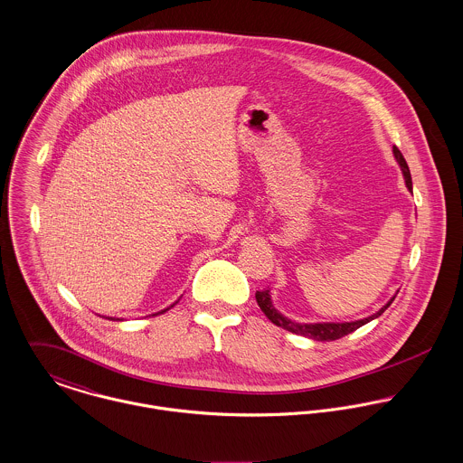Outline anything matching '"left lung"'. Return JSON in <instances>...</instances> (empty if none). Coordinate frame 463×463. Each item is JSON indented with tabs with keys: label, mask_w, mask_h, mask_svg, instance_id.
<instances>
[{
	"label": "left lung",
	"mask_w": 463,
	"mask_h": 463,
	"mask_svg": "<svg viewBox=\"0 0 463 463\" xmlns=\"http://www.w3.org/2000/svg\"><path fill=\"white\" fill-rule=\"evenodd\" d=\"M392 155L403 173V178H405V184L407 188L412 192V178H411V171H409V165L403 158V155L400 153V149L396 146H392ZM255 299H257V305L260 307V310L264 312V316L268 319L271 320L273 324H277L279 327H284L290 333H296V335H303V336H308V338H314V340H319V342H331V340H338L353 331H356L357 327L364 326L366 322L370 320L377 319L379 316L384 314V310L390 307L394 299L392 296V299L373 316L366 317V319L353 320V322H316V324H299V322H294V320L287 319L285 316H282L275 307H273V301H271V296H269V290H257L255 292Z\"/></svg>",
	"instance_id": "left-lung-1"
}]
</instances>
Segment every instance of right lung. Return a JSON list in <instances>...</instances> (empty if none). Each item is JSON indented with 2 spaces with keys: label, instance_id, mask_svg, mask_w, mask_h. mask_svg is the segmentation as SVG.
Segmentation results:
<instances>
[{
  "label": "right lung",
  "instance_id": "obj_1",
  "mask_svg": "<svg viewBox=\"0 0 463 463\" xmlns=\"http://www.w3.org/2000/svg\"><path fill=\"white\" fill-rule=\"evenodd\" d=\"M171 307H173V305H171ZM167 310H169V308H165V310H162V312H158V314H164V312H167ZM158 314H153V316H158ZM110 319H112V317H110Z\"/></svg>",
  "mask_w": 463,
  "mask_h": 463
}]
</instances>
